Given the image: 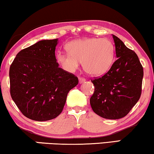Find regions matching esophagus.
I'll use <instances>...</instances> for the list:
<instances>
[{"label": "esophagus", "mask_w": 154, "mask_h": 154, "mask_svg": "<svg viewBox=\"0 0 154 154\" xmlns=\"http://www.w3.org/2000/svg\"><path fill=\"white\" fill-rule=\"evenodd\" d=\"M79 83L81 84L84 83V82L85 81V79H84V78H81V77H79Z\"/></svg>", "instance_id": "34e87169"}]
</instances>
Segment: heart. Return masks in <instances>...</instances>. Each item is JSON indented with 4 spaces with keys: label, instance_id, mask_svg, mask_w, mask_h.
Instances as JSON below:
<instances>
[{
    "label": "heart",
    "instance_id": "heart-1",
    "mask_svg": "<svg viewBox=\"0 0 154 154\" xmlns=\"http://www.w3.org/2000/svg\"><path fill=\"white\" fill-rule=\"evenodd\" d=\"M68 53L59 52L56 60L65 71L74 72L82 62L84 70L92 75H101L109 71L113 63L114 48L109 40L86 38L66 44Z\"/></svg>",
    "mask_w": 154,
    "mask_h": 154
}]
</instances>
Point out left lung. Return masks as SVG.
<instances>
[{
	"label": "left lung",
	"mask_w": 154,
	"mask_h": 154,
	"mask_svg": "<svg viewBox=\"0 0 154 154\" xmlns=\"http://www.w3.org/2000/svg\"><path fill=\"white\" fill-rule=\"evenodd\" d=\"M112 36L118 59L108 72L92 81L94 92L90 102L96 114L115 120L125 116L140 100L144 72L135 52Z\"/></svg>",
	"instance_id": "obj_1"
}]
</instances>
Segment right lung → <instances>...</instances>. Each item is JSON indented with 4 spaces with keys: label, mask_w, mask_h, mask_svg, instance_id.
Instances as JSON below:
<instances>
[{
    "label": "right lung",
    "mask_w": 154,
    "mask_h": 154,
    "mask_svg": "<svg viewBox=\"0 0 154 154\" xmlns=\"http://www.w3.org/2000/svg\"><path fill=\"white\" fill-rule=\"evenodd\" d=\"M58 38L42 40L21 50L10 68V94L25 116L46 121L62 113L69 92L79 83L72 73L59 67Z\"/></svg>",
    "instance_id": "add662e5"
}]
</instances>
